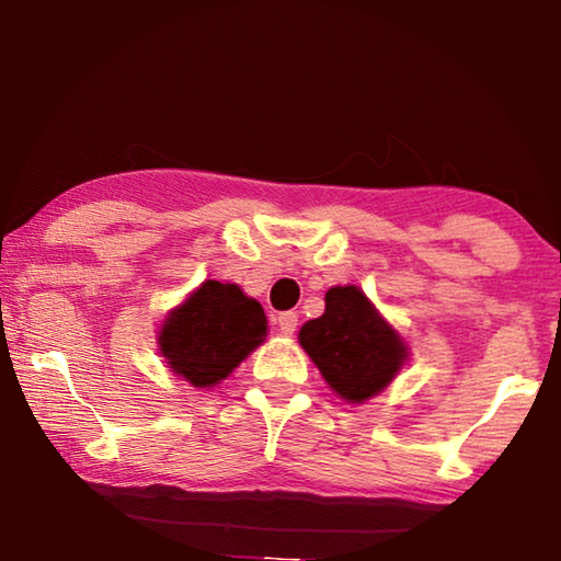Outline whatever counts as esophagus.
<instances>
[{
    "label": "esophagus",
    "mask_w": 561,
    "mask_h": 561,
    "mask_svg": "<svg viewBox=\"0 0 561 561\" xmlns=\"http://www.w3.org/2000/svg\"><path fill=\"white\" fill-rule=\"evenodd\" d=\"M277 324H279V329H282V334L291 336L294 331H297V324H299V317H297V311H284V314H279Z\"/></svg>",
    "instance_id": "obj_1"
}]
</instances>
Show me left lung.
Returning a JSON list of instances; mask_svg holds the SVG:
<instances>
[{
	"instance_id": "8db88e82",
	"label": "left lung",
	"mask_w": 561,
	"mask_h": 561,
	"mask_svg": "<svg viewBox=\"0 0 561 561\" xmlns=\"http://www.w3.org/2000/svg\"><path fill=\"white\" fill-rule=\"evenodd\" d=\"M299 344L351 403L383 391L408 356L396 331L356 287H331L324 314L301 327Z\"/></svg>"
}]
</instances>
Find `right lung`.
<instances>
[{
	"label": "right lung",
	"instance_id": "add662e5",
	"mask_svg": "<svg viewBox=\"0 0 561 561\" xmlns=\"http://www.w3.org/2000/svg\"><path fill=\"white\" fill-rule=\"evenodd\" d=\"M267 336L260 301L244 297L237 284L207 279L168 317L160 351L170 368L197 388H210L240 366Z\"/></svg>",
	"mask_w": 561,
	"mask_h": 561
}]
</instances>
